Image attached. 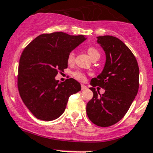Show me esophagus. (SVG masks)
Listing matches in <instances>:
<instances>
[{
    "label": "esophagus",
    "instance_id": "1",
    "mask_svg": "<svg viewBox=\"0 0 153 153\" xmlns=\"http://www.w3.org/2000/svg\"><path fill=\"white\" fill-rule=\"evenodd\" d=\"M87 87H86V86L84 85V84H81V89L82 90H86V89H87Z\"/></svg>",
    "mask_w": 153,
    "mask_h": 153
}]
</instances>
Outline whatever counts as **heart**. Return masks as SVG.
Instances as JSON below:
<instances>
[{"instance_id":"obj_1","label":"heart","mask_w":153,"mask_h":153,"mask_svg":"<svg viewBox=\"0 0 153 153\" xmlns=\"http://www.w3.org/2000/svg\"><path fill=\"white\" fill-rule=\"evenodd\" d=\"M87 53H88V55H89L90 57L92 59L94 58H100V53H99V51L95 47H89L87 49ZM74 59H75V53H74V51H72V52L70 53L69 56H68L67 61L69 63H72L74 61ZM73 75H74V76L76 79H78V80H80V81H83L85 79V74H83V72L79 71V70L74 72Z\"/></svg>"}]
</instances>
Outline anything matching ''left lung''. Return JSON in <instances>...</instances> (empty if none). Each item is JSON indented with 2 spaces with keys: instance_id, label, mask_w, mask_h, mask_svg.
I'll return each instance as SVG.
<instances>
[{
  "instance_id": "1",
  "label": "left lung",
  "mask_w": 153,
  "mask_h": 153,
  "mask_svg": "<svg viewBox=\"0 0 153 153\" xmlns=\"http://www.w3.org/2000/svg\"><path fill=\"white\" fill-rule=\"evenodd\" d=\"M106 54L101 74L91 81L94 96L87 104V114L94 125L109 127L125 115L139 91V69L135 56L119 39L111 36L97 37ZM97 85L105 90L100 95Z\"/></svg>"
}]
</instances>
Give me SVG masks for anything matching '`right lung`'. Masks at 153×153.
<instances>
[{"instance_id": "add662e5", "label": "right lung", "mask_w": 153, "mask_h": 153, "mask_svg": "<svg viewBox=\"0 0 153 153\" xmlns=\"http://www.w3.org/2000/svg\"><path fill=\"white\" fill-rule=\"evenodd\" d=\"M83 36L62 32L40 35L25 48L18 65V88L25 106L38 119L53 121L66 109L70 95L81 90L73 78L55 79L67 68V58L83 42Z\"/></svg>"}]
</instances>
